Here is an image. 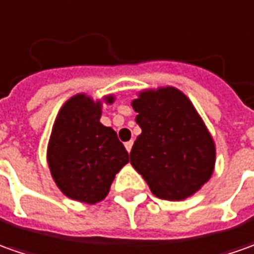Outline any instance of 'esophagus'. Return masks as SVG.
<instances>
[{
	"label": "esophagus",
	"mask_w": 254,
	"mask_h": 254,
	"mask_svg": "<svg viewBox=\"0 0 254 254\" xmlns=\"http://www.w3.org/2000/svg\"><path fill=\"white\" fill-rule=\"evenodd\" d=\"M132 146H133V141H132V140H129V141H127V143H125V147H127V153H130V150H132Z\"/></svg>",
	"instance_id": "obj_1"
}]
</instances>
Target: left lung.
I'll return each mask as SVG.
<instances>
[{
    "label": "left lung",
    "instance_id": "left-lung-1",
    "mask_svg": "<svg viewBox=\"0 0 254 254\" xmlns=\"http://www.w3.org/2000/svg\"><path fill=\"white\" fill-rule=\"evenodd\" d=\"M141 133L130 164L158 199L190 197L211 178L215 143L192 101L172 87L144 89L132 101Z\"/></svg>",
    "mask_w": 254,
    "mask_h": 254
}]
</instances>
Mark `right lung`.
I'll return each mask as SVG.
<instances>
[{"mask_svg": "<svg viewBox=\"0 0 254 254\" xmlns=\"http://www.w3.org/2000/svg\"><path fill=\"white\" fill-rule=\"evenodd\" d=\"M114 94L93 100L79 93L65 101L55 118L47 146V163L55 185L66 197L96 204L110 192L129 154L113 127H104L103 104Z\"/></svg>", "mask_w": 254, "mask_h": 254, "instance_id": "right-lung-1", "label": "right lung"}]
</instances>
